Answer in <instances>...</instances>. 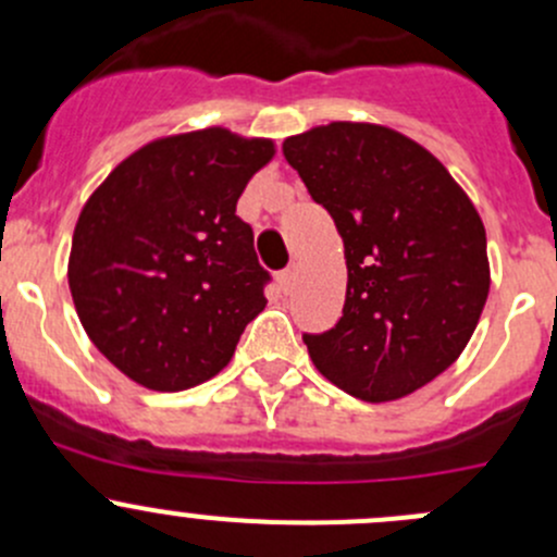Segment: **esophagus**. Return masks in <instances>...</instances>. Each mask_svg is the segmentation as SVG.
I'll use <instances>...</instances> for the list:
<instances>
[{
  "label": "esophagus",
  "instance_id": "1",
  "mask_svg": "<svg viewBox=\"0 0 557 557\" xmlns=\"http://www.w3.org/2000/svg\"><path fill=\"white\" fill-rule=\"evenodd\" d=\"M277 283H280V290H283V294H290L296 285V269L294 267L283 269V272L277 274Z\"/></svg>",
  "mask_w": 557,
  "mask_h": 557
}]
</instances>
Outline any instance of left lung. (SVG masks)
I'll list each match as a JSON object with an SVG mask.
<instances>
[{
    "instance_id": "left-lung-1",
    "label": "left lung",
    "mask_w": 557,
    "mask_h": 557,
    "mask_svg": "<svg viewBox=\"0 0 557 557\" xmlns=\"http://www.w3.org/2000/svg\"><path fill=\"white\" fill-rule=\"evenodd\" d=\"M283 156L345 243L342 318L305 334L318 372L372 404L429 385L471 339L491 288L469 196L429 150L374 123L318 126L285 139Z\"/></svg>"
}]
</instances>
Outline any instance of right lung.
<instances>
[{"mask_svg":"<svg viewBox=\"0 0 557 557\" xmlns=\"http://www.w3.org/2000/svg\"><path fill=\"white\" fill-rule=\"evenodd\" d=\"M272 156L269 139L226 128L177 134L121 161L86 201L70 290L86 334L128 380L185 391L232 361L272 280L237 199Z\"/></svg>","mask_w":557,"mask_h":557,"instance_id":"1","label":"right lung"}]
</instances>
